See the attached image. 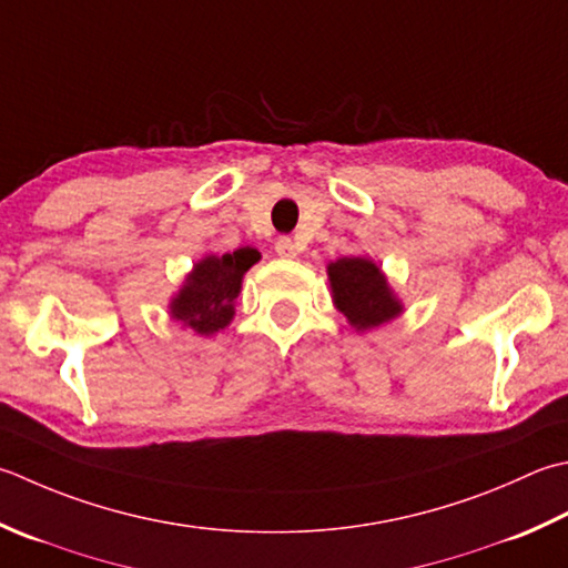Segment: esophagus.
<instances>
[{
    "label": "esophagus",
    "mask_w": 568,
    "mask_h": 568,
    "mask_svg": "<svg viewBox=\"0 0 568 568\" xmlns=\"http://www.w3.org/2000/svg\"><path fill=\"white\" fill-rule=\"evenodd\" d=\"M275 253L281 255V258H295V255H297V246L293 243V239L281 236V239L275 241Z\"/></svg>",
    "instance_id": "1"
}]
</instances>
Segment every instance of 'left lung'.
Here are the masks:
<instances>
[{"label": "left lung", "instance_id": "1", "mask_svg": "<svg viewBox=\"0 0 568 568\" xmlns=\"http://www.w3.org/2000/svg\"><path fill=\"white\" fill-rule=\"evenodd\" d=\"M332 297L339 313L347 315L357 329L379 327L402 313V305L388 291L386 277L366 258H339L329 263Z\"/></svg>", "mask_w": 568, "mask_h": 568}]
</instances>
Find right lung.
Wrapping results in <instances>:
<instances>
[{"label":"right lung","mask_w":568,"mask_h":568,"mask_svg":"<svg viewBox=\"0 0 568 568\" xmlns=\"http://www.w3.org/2000/svg\"><path fill=\"white\" fill-rule=\"evenodd\" d=\"M261 255L255 248H239L224 255H206L194 265L184 287L172 300V317L184 322L199 335H214L224 329L241 291V277Z\"/></svg>","instance_id":"add662e5"}]
</instances>
